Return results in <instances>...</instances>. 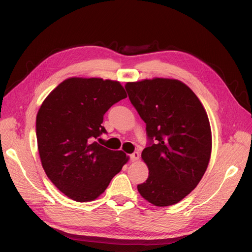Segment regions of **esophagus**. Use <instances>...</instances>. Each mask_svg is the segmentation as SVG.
Instances as JSON below:
<instances>
[{
  "instance_id": "1",
  "label": "esophagus",
  "mask_w": 252,
  "mask_h": 252,
  "mask_svg": "<svg viewBox=\"0 0 252 252\" xmlns=\"http://www.w3.org/2000/svg\"><path fill=\"white\" fill-rule=\"evenodd\" d=\"M139 158H140V154H139V152H133V154L130 155V159H131L132 162H136Z\"/></svg>"
}]
</instances>
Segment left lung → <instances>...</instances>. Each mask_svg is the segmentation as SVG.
<instances>
[{"mask_svg": "<svg viewBox=\"0 0 252 252\" xmlns=\"http://www.w3.org/2000/svg\"><path fill=\"white\" fill-rule=\"evenodd\" d=\"M125 88L155 141L142 152L149 175L138 185L139 192L158 207L177 204L197 186L208 167L212 135L207 112L179 80L127 82Z\"/></svg>", "mask_w": 252, "mask_h": 252, "instance_id": "1", "label": "left lung"}]
</instances>
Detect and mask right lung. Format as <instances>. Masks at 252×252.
<instances>
[{
  "label": "right lung",
  "instance_id": "1",
  "mask_svg": "<svg viewBox=\"0 0 252 252\" xmlns=\"http://www.w3.org/2000/svg\"><path fill=\"white\" fill-rule=\"evenodd\" d=\"M127 97L118 81L73 77L64 80L43 101L36 114V140L45 173L69 199L91 202L108 187L129 159L122 150L94 142L103 117Z\"/></svg>",
  "mask_w": 252,
  "mask_h": 252
}]
</instances>
